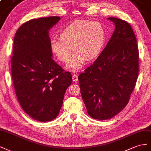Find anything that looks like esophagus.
<instances>
[{"label": "esophagus", "mask_w": 151, "mask_h": 151, "mask_svg": "<svg viewBox=\"0 0 151 151\" xmlns=\"http://www.w3.org/2000/svg\"><path fill=\"white\" fill-rule=\"evenodd\" d=\"M72 78H73V80L74 82H76V81H78V75H75V74L73 75Z\"/></svg>", "instance_id": "1"}]
</instances>
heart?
<instances>
[{
  "mask_svg": "<svg viewBox=\"0 0 151 151\" xmlns=\"http://www.w3.org/2000/svg\"><path fill=\"white\" fill-rule=\"evenodd\" d=\"M105 40L106 29L102 23L76 21L62 30L60 38H52L50 47L52 52L62 62H66L75 50L66 68L77 71L84 66L88 58L94 59L100 54Z\"/></svg>",
  "mask_w": 151,
  "mask_h": 151,
  "instance_id": "1",
  "label": "heart"
}]
</instances>
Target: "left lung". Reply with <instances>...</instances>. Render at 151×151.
Instances as JSON below:
<instances>
[{"label":"left lung","instance_id":"obj_1","mask_svg":"<svg viewBox=\"0 0 151 151\" xmlns=\"http://www.w3.org/2000/svg\"><path fill=\"white\" fill-rule=\"evenodd\" d=\"M107 19L114 23L113 35L93 64L78 76L87 113L96 119H110L124 108L139 75V50L130 24Z\"/></svg>","mask_w":151,"mask_h":151}]
</instances>
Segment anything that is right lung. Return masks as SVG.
<instances>
[{
    "label": "right lung",
    "mask_w": 151,
    "mask_h": 151,
    "mask_svg": "<svg viewBox=\"0 0 151 151\" xmlns=\"http://www.w3.org/2000/svg\"><path fill=\"white\" fill-rule=\"evenodd\" d=\"M60 19L50 16L28 21L14 39L11 72L16 96L25 113L38 122L57 117L72 83L71 73L52 58L49 31Z\"/></svg>",
    "instance_id": "right-lung-1"
}]
</instances>
